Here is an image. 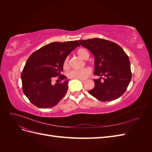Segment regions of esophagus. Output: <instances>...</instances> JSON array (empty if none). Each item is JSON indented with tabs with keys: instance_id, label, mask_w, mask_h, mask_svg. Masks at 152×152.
Wrapping results in <instances>:
<instances>
[{
	"instance_id": "obj_1",
	"label": "esophagus",
	"mask_w": 152,
	"mask_h": 152,
	"mask_svg": "<svg viewBox=\"0 0 152 152\" xmlns=\"http://www.w3.org/2000/svg\"><path fill=\"white\" fill-rule=\"evenodd\" d=\"M79 80H80L82 82H85V80H83V79H79Z\"/></svg>"
}]
</instances>
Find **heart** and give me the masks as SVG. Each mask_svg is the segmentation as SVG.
Listing matches in <instances>:
<instances>
[{"mask_svg": "<svg viewBox=\"0 0 152 152\" xmlns=\"http://www.w3.org/2000/svg\"><path fill=\"white\" fill-rule=\"evenodd\" d=\"M77 54L78 56L83 59H87L89 58V54L87 50L84 48H80L77 50ZM69 58L66 57L63 62V68L67 69L69 67ZM91 73V70L89 68H84L79 70H71L67 73V77L70 79H85Z\"/></svg>", "mask_w": 152, "mask_h": 152, "instance_id": "heart-1", "label": "heart"}]
</instances>
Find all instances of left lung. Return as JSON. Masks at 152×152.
I'll use <instances>...</instances> for the list:
<instances>
[{"mask_svg": "<svg viewBox=\"0 0 152 152\" xmlns=\"http://www.w3.org/2000/svg\"><path fill=\"white\" fill-rule=\"evenodd\" d=\"M82 47L88 49L94 56V87L89 93L101 102H110L125 93L132 73L127 54L116 43L103 39L79 40Z\"/></svg>", "mask_w": 152, "mask_h": 152, "instance_id": "obj_1", "label": "left lung"}]
</instances>
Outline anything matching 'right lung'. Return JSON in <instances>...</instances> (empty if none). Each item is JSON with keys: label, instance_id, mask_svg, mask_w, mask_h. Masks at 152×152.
Listing matches in <instances>:
<instances>
[{"label": "right lung", "instance_id": "obj_1", "mask_svg": "<svg viewBox=\"0 0 152 152\" xmlns=\"http://www.w3.org/2000/svg\"><path fill=\"white\" fill-rule=\"evenodd\" d=\"M77 40L54 42L44 45L32 53L21 73L22 88L30 102L40 108L56 105L66 93L69 80L61 75L63 62L73 49L79 46ZM58 76L64 82L53 85Z\"/></svg>", "mask_w": 152, "mask_h": 152}]
</instances>
